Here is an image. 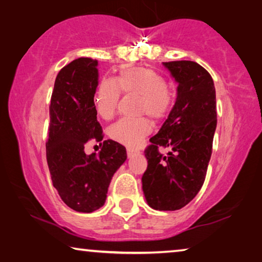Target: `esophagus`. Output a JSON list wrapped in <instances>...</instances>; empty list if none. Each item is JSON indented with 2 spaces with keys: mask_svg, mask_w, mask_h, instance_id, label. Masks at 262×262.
<instances>
[{
  "mask_svg": "<svg viewBox=\"0 0 262 262\" xmlns=\"http://www.w3.org/2000/svg\"><path fill=\"white\" fill-rule=\"evenodd\" d=\"M135 154H136V151L134 150V149H130V148L127 149V155H128V157H129V159H130V157L134 156Z\"/></svg>",
  "mask_w": 262,
  "mask_h": 262,
  "instance_id": "1",
  "label": "esophagus"
}]
</instances>
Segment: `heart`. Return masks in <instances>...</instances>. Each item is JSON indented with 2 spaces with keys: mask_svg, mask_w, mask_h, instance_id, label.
<instances>
[{
  "mask_svg": "<svg viewBox=\"0 0 262 262\" xmlns=\"http://www.w3.org/2000/svg\"><path fill=\"white\" fill-rule=\"evenodd\" d=\"M116 82L118 85L111 79H103L95 94V110L105 120L112 119L115 114L120 99L119 88L124 94L141 97L140 113L147 114L154 120L165 116L173 102V94L165 78L152 69L123 70L116 77ZM150 130L151 126L146 119H122L110 128V136L123 146L134 148Z\"/></svg>",
  "mask_w": 262,
  "mask_h": 262,
  "instance_id": "1",
  "label": "heart"
}]
</instances>
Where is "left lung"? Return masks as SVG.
<instances>
[{
    "mask_svg": "<svg viewBox=\"0 0 262 262\" xmlns=\"http://www.w3.org/2000/svg\"><path fill=\"white\" fill-rule=\"evenodd\" d=\"M176 81L175 105L146 150L142 176L147 204L154 210L175 211L199 192L205 180L217 127L215 89L209 72L190 60L162 63ZM159 147H167L162 157Z\"/></svg>",
    "mask_w": 262,
    "mask_h": 262,
    "instance_id": "8db88e82",
    "label": "left lung"
}]
</instances>
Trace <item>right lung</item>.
<instances>
[{
  "label": "right lung",
  "mask_w": 262,
  "mask_h": 262,
  "mask_svg": "<svg viewBox=\"0 0 262 262\" xmlns=\"http://www.w3.org/2000/svg\"><path fill=\"white\" fill-rule=\"evenodd\" d=\"M98 60L78 58L58 73L50 105L47 160L61 201L77 212L91 213L105 204L113 175L127 160L126 148L113 140L87 155L86 143L101 141L94 94Z\"/></svg>",
  "instance_id": "obj_1"
}]
</instances>
